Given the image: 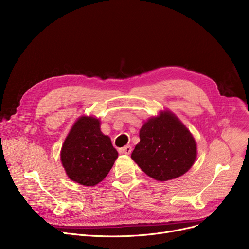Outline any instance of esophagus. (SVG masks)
<instances>
[{
  "mask_svg": "<svg viewBox=\"0 0 249 249\" xmlns=\"http://www.w3.org/2000/svg\"><path fill=\"white\" fill-rule=\"evenodd\" d=\"M121 152L124 153V154H130L132 152V147L130 145H126L124 146L122 149H121Z\"/></svg>",
  "mask_w": 249,
  "mask_h": 249,
  "instance_id": "1",
  "label": "esophagus"
}]
</instances>
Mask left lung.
I'll use <instances>...</instances> for the list:
<instances>
[{"label":"left lung","instance_id":"left-lung-1","mask_svg":"<svg viewBox=\"0 0 249 249\" xmlns=\"http://www.w3.org/2000/svg\"><path fill=\"white\" fill-rule=\"evenodd\" d=\"M131 159L150 178L165 181L186 174L197 158V144L178 118L163 111L149 118L139 132Z\"/></svg>","mask_w":249,"mask_h":249}]
</instances>
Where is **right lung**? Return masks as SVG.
<instances>
[{
	"mask_svg": "<svg viewBox=\"0 0 249 249\" xmlns=\"http://www.w3.org/2000/svg\"><path fill=\"white\" fill-rule=\"evenodd\" d=\"M118 152L104 135L97 118L83 116L71 127L60 151L68 177L83 186L93 187L109 174Z\"/></svg>",
	"mask_w": 249,
	"mask_h": 249,
	"instance_id": "obj_1",
	"label": "right lung"
}]
</instances>
